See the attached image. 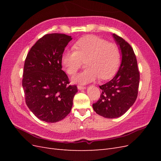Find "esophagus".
Wrapping results in <instances>:
<instances>
[{"label":"esophagus","mask_w":161,"mask_h":161,"mask_svg":"<svg viewBox=\"0 0 161 161\" xmlns=\"http://www.w3.org/2000/svg\"><path fill=\"white\" fill-rule=\"evenodd\" d=\"M78 89H79V90H81V89H86V86H82V85H78L77 86Z\"/></svg>","instance_id":"34e87169"}]
</instances>
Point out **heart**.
<instances>
[{"instance_id":"heart-1","label":"heart","mask_w":161,"mask_h":161,"mask_svg":"<svg viewBox=\"0 0 161 161\" xmlns=\"http://www.w3.org/2000/svg\"><path fill=\"white\" fill-rule=\"evenodd\" d=\"M76 50L66 51L62 56V64L70 75H75L83 62L87 69L72 77L75 83L87 84L100 79L113 77L121 62V51L118 44L108 42L95 35L80 38L74 45Z\"/></svg>"}]
</instances>
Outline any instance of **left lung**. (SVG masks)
I'll list each match as a JSON object with an SVG mask.
<instances>
[{
	"label": "left lung",
	"instance_id": "1",
	"mask_svg": "<svg viewBox=\"0 0 161 161\" xmlns=\"http://www.w3.org/2000/svg\"><path fill=\"white\" fill-rule=\"evenodd\" d=\"M122 55L121 64L116 75L107 83L99 86L100 99L92 104L97 114L106 118L124 115L134 103L138 92L140 72L132 47L122 37L114 33Z\"/></svg>",
	"mask_w": 161,
	"mask_h": 161
}]
</instances>
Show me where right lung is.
I'll return each mask as SVG.
<instances>
[{
  "label": "right lung",
  "instance_id": "1",
  "mask_svg": "<svg viewBox=\"0 0 161 161\" xmlns=\"http://www.w3.org/2000/svg\"><path fill=\"white\" fill-rule=\"evenodd\" d=\"M71 36L49 33L36 42L25 60L22 86L25 103L38 119L50 123L59 121L70 112L78 91L69 85L62 70V56Z\"/></svg>",
  "mask_w": 161,
  "mask_h": 161
}]
</instances>
